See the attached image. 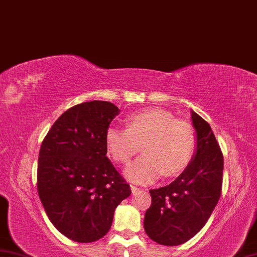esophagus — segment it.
<instances>
[{
    "label": "esophagus",
    "instance_id": "34e87169",
    "mask_svg": "<svg viewBox=\"0 0 257 257\" xmlns=\"http://www.w3.org/2000/svg\"><path fill=\"white\" fill-rule=\"evenodd\" d=\"M130 188H131V190H132V195H135V193H138L139 190H140V189H139L138 187H135V186H133V185H131Z\"/></svg>",
    "mask_w": 257,
    "mask_h": 257
}]
</instances>
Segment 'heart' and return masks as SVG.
<instances>
[{"label": "heart", "instance_id": "heart-1", "mask_svg": "<svg viewBox=\"0 0 257 257\" xmlns=\"http://www.w3.org/2000/svg\"><path fill=\"white\" fill-rule=\"evenodd\" d=\"M105 143L110 157L124 164L142 147L144 154L130 164L125 176L131 181L147 185L162 174L176 176L188 166L195 153L196 133L190 123L153 108L131 115L127 128L109 127Z\"/></svg>", "mask_w": 257, "mask_h": 257}]
</instances>
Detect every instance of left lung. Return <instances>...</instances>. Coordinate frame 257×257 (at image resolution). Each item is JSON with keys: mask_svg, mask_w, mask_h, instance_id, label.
<instances>
[{"mask_svg": "<svg viewBox=\"0 0 257 257\" xmlns=\"http://www.w3.org/2000/svg\"><path fill=\"white\" fill-rule=\"evenodd\" d=\"M196 131L192 159L176 180L152 189L144 230L152 240L177 246L192 238L209 219L220 198L224 159L210 125L191 110Z\"/></svg>", "mask_w": 257, "mask_h": 257, "instance_id": "obj_1", "label": "left lung"}]
</instances>
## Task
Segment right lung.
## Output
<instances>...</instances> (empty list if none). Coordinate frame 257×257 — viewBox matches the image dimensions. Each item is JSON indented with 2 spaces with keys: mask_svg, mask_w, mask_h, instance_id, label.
I'll use <instances>...</instances> for the list:
<instances>
[{
  "mask_svg": "<svg viewBox=\"0 0 257 257\" xmlns=\"http://www.w3.org/2000/svg\"><path fill=\"white\" fill-rule=\"evenodd\" d=\"M120 110L104 100L76 105L42 141L38 193L48 218L62 235L91 243L108 233L130 186L106 157V131Z\"/></svg>",
  "mask_w": 257,
  "mask_h": 257,
  "instance_id": "1",
  "label": "right lung"
}]
</instances>
